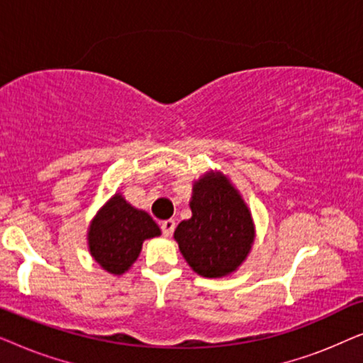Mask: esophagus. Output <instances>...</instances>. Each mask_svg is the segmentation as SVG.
Instances as JSON below:
<instances>
[{
    "mask_svg": "<svg viewBox=\"0 0 363 363\" xmlns=\"http://www.w3.org/2000/svg\"><path fill=\"white\" fill-rule=\"evenodd\" d=\"M175 226H177V223L173 221V220H165V221H162V225H160V228H162V233H163V236H172V233L175 231Z\"/></svg>",
    "mask_w": 363,
    "mask_h": 363,
    "instance_id": "1",
    "label": "esophagus"
}]
</instances>
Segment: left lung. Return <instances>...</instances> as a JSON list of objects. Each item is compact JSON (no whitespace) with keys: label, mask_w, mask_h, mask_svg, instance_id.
Segmentation results:
<instances>
[{"label":"left lung","mask_w":363,"mask_h":363,"mask_svg":"<svg viewBox=\"0 0 363 363\" xmlns=\"http://www.w3.org/2000/svg\"><path fill=\"white\" fill-rule=\"evenodd\" d=\"M191 218L175 230L183 257L203 277L230 274L246 259L255 240L251 213L225 177L208 173L193 185Z\"/></svg>","instance_id":"1"}]
</instances>
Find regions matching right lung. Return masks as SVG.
I'll return each mask as SVG.
<instances>
[{"instance_id":"right-lung-1","label":"right lung","mask_w":363,"mask_h":363,"mask_svg":"<svg viewBox=\"0 0 363 363\" xmlns=\"http://www.w3.org/2000/svg\"><path fill=\"white\" fill-rule=\"evenodd\" d=\"M155 236L160 228L152 216L116 195L91 223L89 250L104 269L123 274L140 255L142 242Z\"/></svg>"}]
</instances>
